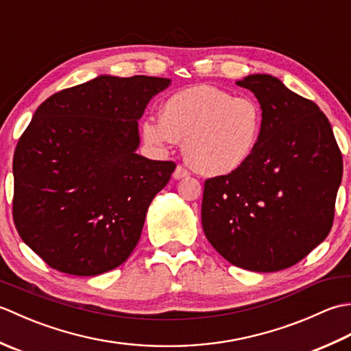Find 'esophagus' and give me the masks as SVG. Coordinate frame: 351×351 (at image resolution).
I'll use <instances>...</instances> for the list:
<instances>
[{
	"label": "esophagus",
	"mask_w": 351,
	"mask_h": 351,
	"mask_svg": "<svg viewBox=\"0 0 351 351\" xmlns=\"http://www.w3.org/2000/svg\"><path fill=\"white\" fill-rule=\"evenodd\" d=\"M190 173H189V170L185 169V167H182V166H178L176 169H175V171H173V178L175 180H182V178H187Z\"/></svg>",
	"instance_id": "esophagus-1"
}]
</instances>
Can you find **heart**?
I'll return each instance as SVG.
<instances>
[{
  "instance_id": "obj_1",
  "label": "heart",
  "mask_w": 351,
  "mask_h": 351,
  "mask_svg": "<svg viewBox=\"0 0 351 351\" xmlns=\"http://www.w3.org/2000/svg\"><path fill=\"white\" fill-rule=\"evenodd\" d=\"M263 121L256 99L200 84L171 93L162 102L161 119L147 117L141 132L158 147L184 140L185 160L193 169L206 176H226L255 154Z\"/></svg>"
}]
</instances>
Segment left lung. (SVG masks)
<instances>
[{
	"mask_svg": "<svg viewBox=\"0 0 351 351\" xmlns=\"http://www.w3.org/2000/svg\"><path fill=\"white\" fill-rule=\"evenodd\" d=\"M237 86L249 88L263 107V132L244 167L205 181L204 232L230 264L285 270L330 232L342 155L315 102L267 73Z\"/></svg>",
	"mask_w": 351,
	"mask_h": 351,
	"instance_id": "left-lung-1",
	"label": "left lung"
}]
</instances>
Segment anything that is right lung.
Returning a JSON list of instances; mask_svg holds the SVG:
<instances>
[{"label": "right lung", "mask_w": 351, "mask_h": 351, "mask_svg": "<svg viewBox=\"0 0 351 351\" xmlns=\"http://www.w3.org/2000/svg\"><path fill=\"white\" fill-rule=\"evenodd\" d=\"M169 78L99 75L42 102L13 156V220L56 270L96 276L123 264L173 161L136 154L138 119Z\"/></svg>", "instance_id": "right-lung-1"}]
</instances>
